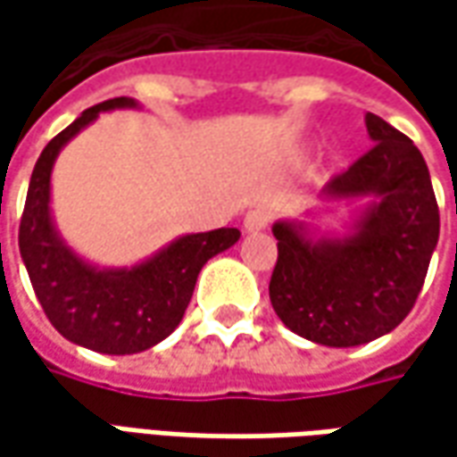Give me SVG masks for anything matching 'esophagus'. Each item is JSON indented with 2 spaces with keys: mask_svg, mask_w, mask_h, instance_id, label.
Instances as JSON below:
<instances>
[{
  "mask_svg": "<svg viewBox=\"0 0 457 457\" xmlns=\"http://www.w3.org/2000/svg\"><path fill=\"white\" fill-rule=\"evenodd\" d=\"M267 226H270V213H267L264 208H254V211H249V213L244 216V228H246L249 234L264 231Z\"/></svg>",
  "mask_w": 457,
  "mask_h": 457,
  "instance_id": "obj_1",
  "label": "esophagus"
}]
</instances>
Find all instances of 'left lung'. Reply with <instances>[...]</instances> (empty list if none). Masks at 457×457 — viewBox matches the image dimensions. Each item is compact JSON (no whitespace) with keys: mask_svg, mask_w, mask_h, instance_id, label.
I'll return each mask as SVG.
<instances>
[{"mask_svg":"<svg viewBox=\"0 0 457 457\" xmlns=\"http://www.w3.org/2000/svg\"><path fill=\"white\" fill-rule=\"evenodd\" d=\"M374 147L330 178L325 198L377 195L343 241H307L274 223L277 264L270 300L279 320L307 341L348 348L395 330L417 303L440 237L430 172L407 134L366 114Z\"/></svg>","mask_w":457,"mask_h":457,"instance_id":"left-lung-1","label":"left lung"}]
</instances>
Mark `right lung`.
<instances>
[{"label": "right lung", "instance_id": "add662e5", "mask_svg": "<svg viewBox=\"0 0 457 457\" xmlns=\"http://www.w3.org/2000/svg\"><path fill=\"white\" fill-rule=\"evenodd\" d=\"M119 106H134V101L119 96L96 104L47 142L32 170L20 219V254L47 320L62 338L112 356L139 353L167 338L183 320L203 264L241 237L238 228L190 234L121 272H98L55 237L47 205L53 162L71 137L101 112Z\"/></svg>", "mask_w": 457, "mask_h": 457}]
</instances>
